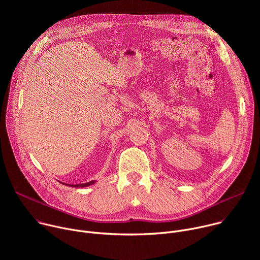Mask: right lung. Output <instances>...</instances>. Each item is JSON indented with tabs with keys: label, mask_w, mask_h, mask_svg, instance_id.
Wrapping results in <instances>:
<instances>
[{
	"label": "right lung",
	"mask_w": 260,
	"mask_h": 260,
	"mask_svg": "<svg viewBox=\"0 0 260 260\" xmlns=\"http://www.w3.org/2000/svg\"><path fill=\"white\" fill-rule=\"evenodd\" d=\"M59 183H61V182H59ZM94 183H95V180L89 181L87 183H82V184H64V183H62V184L68 185V186H70V187H87V186H90V185H92Z\"/></svg>",
	"instance_id": "add662e5"
}]
</instances>
